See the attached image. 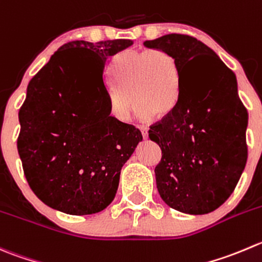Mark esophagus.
<instances>
[{"mask_svg": "<svg viewBox=\"0 0 262 262\" xmlns=\"http://www.w3.org/2000/svg\"><path fill=\"white\" fill-rule=\"evenodd\" d=\"M138 128H139V130H141L143 138H147V137H148V129H147L146 126H138Z\"/></svg>", "mask_w": 262, "mask_h": 262, "instance_id": "esophagus-1", "label": "esophagus"}]
</instances>
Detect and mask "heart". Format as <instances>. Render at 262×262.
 Masks as SVG:
<instances>
[{
	"label": "heart",
	"instance_id": "b5f03b06",
	"mask_svg": "<svg viewBox=\"0 0 262 262\" xmlns=\"http://www.w3.org/2000/svg\"><path fill=\"white\" fill-rule=\"evenodd\" d=\"M113 87L110 111L116 120H129L133 111L131 99L141 119L151 114L166 115L175 105L179 91L177 58L160 48L121 51L113 60Z\"/></svg>",
	"mask_w": 262,
	"mask_h": 262
}]
</instances>
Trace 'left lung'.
<instances>
[{
  "label": "left lung",
  "mask_w": 262,
  "mask_h": 262,
  "mask_svg": "<svg viewBox=\"0 0 262 262\" xmlns=\"http://www.w3.org/2000/svg\"><path fill=\"white\" fill-rule=\"evenodd\" d=\"M144 46L170 52L179 67L177 102L148 130L162 151L157 190L171 209L209 214L229 199L247 162L248 114L235 75L190 35L166 34Z\"/></svg>",
  "instance_id": "8db88e82"
}]
</instances>
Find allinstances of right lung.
I'll use <instances>...</instances> for the list:
<instances>
[{
    "label": "right lung",
    "instance_id": "add662e5",
    "mask_svg": "<svg viewBox=\"0 0 262 262\" xmlns=\"http://www.w3.org/2000/svg\"><path fill=\"white\" fill-rule=\"evenodd\" d=\"M130 39L73 40L33 77L20 107L17 151L38 199L70 215L102 211L141 132L110 116L106 62Z\"/></svg>",
    "mask_w": 262,
    "mask_h": 262
}]
</instances>
